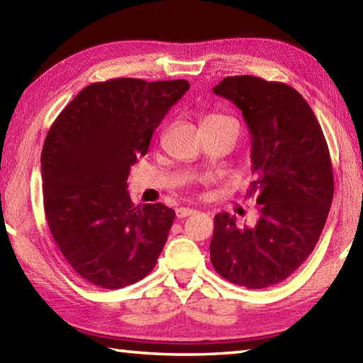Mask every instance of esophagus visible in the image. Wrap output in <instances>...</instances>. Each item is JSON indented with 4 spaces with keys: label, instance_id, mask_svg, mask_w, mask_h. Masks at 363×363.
I'll return each mask as SVG.
<instances>
[{
    "label": "esophagus",
    "instance_id": "34e87169",
    "mask_svg": "<svg viewBox=\"0 0 363 363\" xmlns=\"http://www.w3.org/2000/svg\"><path fill=\"white\" fill-rule=\"evenodd\" d=\"M195 211L190 210V208H177L176 210V218L177 219H182V218H187L190 214H194Z\"/></svg>",
    "mask_w": 363,
    "mask_h": 363
}]
</instances>
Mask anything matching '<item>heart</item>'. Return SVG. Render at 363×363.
Segmentation results:
<instances>
[{
    "label": "heart",
    "instance_id": "heart-1",
    "mask_svg": "<svg viewBox=\"0 0 363 363\" xmlns=\"http://www.w3.org/2000/svg\"><path fill=\"white\" fill-rule=\"evenodd\" d=\"M218 118H225L223 115H210L206 120H218Z\"/></svg>",
    "mask_w": 363,
    "mask_h": 363
}]
</instances>
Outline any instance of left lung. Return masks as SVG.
<instances>
[{"mask_svg":"<svg viewBox=\"0 0 363 363\" xmlns=\"http://www.w3.org/2000/svg\"><path fill=\"white\" fill-rule=\"evenodd\" d=\"M213 93L242 110L251 134L259 219L240 229L229 213L214 216L211 262L232 284L267 288L290 277L320 238L333 200L327 140L309 104L285 83L227 77Z\"/></svg>","mask_w":363,"mask_h":363,"instance_id":"1","label":"left lung"}]
</instances>
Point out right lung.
<instances>
[{
	"instance_id": "1",
	"label": "right lung",
	"mask_w": 363,
	"mask_h": 363,
	"mask_svg": "<svg viewBox=\"0 0 363 363\" xmlns=\"http://www.w3.org/2000/svg\"><path fill=\"white\" fill-rule=\"evenodd\" d=\"M189 88L186 79L93 83L49 128L41 152L46 220L60 253L89 284L118 290L155 267L176 213L162 203L134 206L126 181Z\"/></svg>"
}]
</instances>
